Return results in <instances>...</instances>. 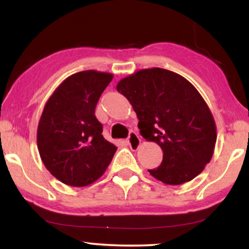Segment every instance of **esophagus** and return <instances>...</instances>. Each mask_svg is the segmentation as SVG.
<instances>
[{"instance_id":"34e87169","label":"esophagus","mask_w":249,"mask_h":249,"mask_svg":"<svg viewBox=\"0 0 249 249\" xmlns=\"http://www.w3.org/2000/svg\"><path fill=\"white\" fill-rule=\"evenodd\" d=\"M127 142L129 147L135 151V149H138L139 146H141V138L138 137V135L135 131H130L127 138Z\"/></svg>"}]
</instances>
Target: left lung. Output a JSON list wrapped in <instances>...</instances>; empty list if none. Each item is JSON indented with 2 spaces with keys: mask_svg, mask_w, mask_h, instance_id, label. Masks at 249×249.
I'll return each instance as SVG.
<instances>
[{
  "mask_svg": "<svg viewBox=\"0 0 249 249\" xmlns=\"http://www.w3.org/2000/svg\"><path fill=\"white\" fill-rule=\"evenodd\" d=\"M117 89L134 107L141 135L163 151L161 165L148 172L166 185H181L198 176L216 142L215 122L198 90L161 68L139 70L119 81Z\"/></svg>",
  "mask_w": 249,
  "mask_h": 249,
  "instance_id": "left-lung-1",
  "label": "left lung"
}]
</instances>
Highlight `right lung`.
<instances>
[{
  "label": "right lung",
  "instance_id": "right-lung-1",
  "mask_svg": "<svg viewBox=\"0 0 249 249\" xmlns=\"http://www.w3.org/2000/svg\"><path fill=\"white\" fill-rule=\"evenodd\" d=\"M111 73L80 71L68 77L44 107L37 146L45 168L61 182L84 187L103 176L117 147L103 137L95 117Z\"/></svg>",
  "mask_w": 249,
  "mask_h": 249
}]
</instances>
